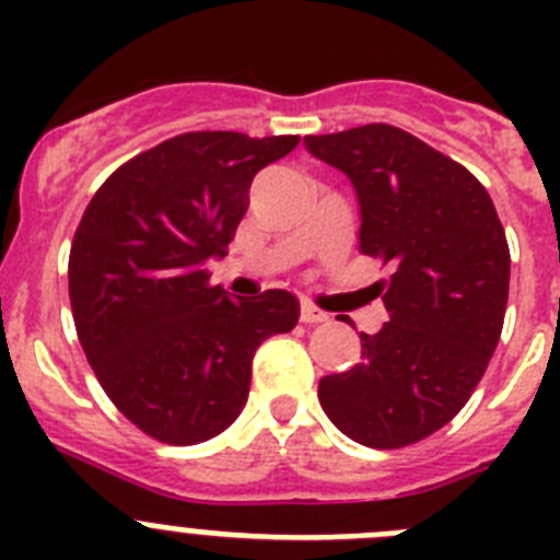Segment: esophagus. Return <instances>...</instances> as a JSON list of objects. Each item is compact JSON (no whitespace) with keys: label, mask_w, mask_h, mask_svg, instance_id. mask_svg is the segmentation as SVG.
<instances>
[{"label":"esophagus","mask_w":560,"mask_h":560,"mask_svg":"<svg viewBox=\"0 0 560 560\" xmlns=\"http://www.w3.org/2000/svg\"><path fill=\"white\" fill-rule=\"evenodd\" d=\"M300 319H303L305 325H323V323H328V314L316 308V305L303 303L300 305Z\"/></svg>","instance_id":"1"}]
</instances>
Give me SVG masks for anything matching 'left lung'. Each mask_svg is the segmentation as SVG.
<instances>
[{"instance_id": "1", "label": "left lung", "mask_w": 560, "mask_h": 560, "mask_svg": "<svg viewBox=\"0 0 560 560\" xmlns=\"http://www.w3.org/2000/svg\"><path fill=\"white\" fill-rule=\"evenodd\" d=\"M305 148L353 182L361 252L389 266L373 285L389 323L361 334L359 364L319 381V404L361 446H412L465 407L497 350L511 283L502 221L474 173L387 122Z\"/></svg>"}]
</instances>
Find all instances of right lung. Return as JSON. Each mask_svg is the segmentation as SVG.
Listing matches in <instances>:
<instances>
[{"label":"right lung","mask_w":560,"mask_h":560,"mask_svg":"<svg viewBox=\"0 0 560 560\" xmlns=\"http://www.w3.org/2000/svg\"><path fill=\"white\" fill-rule=\"evenodd\" d=\"M300 137L190 131L128 160L92 196L69 249L78 339L112 404L171 446L224 432L249 398L252 359L300 319L283 289L232 300L210 285L260 167Z\"/></svg>","instance_id":"add662e5"}]
</instances>
